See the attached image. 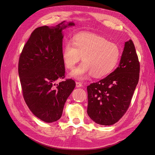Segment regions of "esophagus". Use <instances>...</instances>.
I'll list each match as a JSON object with an SVG mask.
<instances>
[{"instance_id":"1","label":"esophagus","mask_w":155,"mask_h":155,"mask_svg":"<svg viewBox=\"0 0 155 155\" xmlns=\"http://www.w3.org/2000/svg\"><path fill=\"white\" fill-rule=\"evenodd\" d=\"M83 86V85L82 84H81L80 82H76V87H82Z\"/></svg>"}]
</instances>
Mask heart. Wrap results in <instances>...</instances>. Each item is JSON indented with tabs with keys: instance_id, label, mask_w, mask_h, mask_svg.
I'll return each instance as SVG.
<instances>
[{
	"instance_id": "b5f03b06",
	"label": "heart",
	"mask_w": 155,
	"mask_h": 155,
	"mask_svg": "<svg viewBox=\"0 0 155 155\" xmlns=\"http://www.w3.org/2000/svg\"><path fill=\"white\" fill-rule=\"evenodd\" d=\"M82 56L83 61L71 72L70 76L79 80L91 74L95 78H102L115 68L120 50L116 44L102 36L82 32L74 37L73 43L68 42L64 45L62 59L66 68L73 70Z\"/></svg>"
}]
</instances>
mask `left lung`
<instances>
[{"label":"left lung","mask_w":155,"mask_h":155,"mask_svg":"<svg viewBox=\"0 0 155 155\" xmlns=\"http://www.w3.org/2000/svg\"><path fill=\"white\" fill-rule=\"evenodd\" d=\"M140 67L134 43L129 39L124 44L118 67L87 86V114L95 123L112 125L124 116L139 81Z\"/></svg>","instance_id":"left-lung-1"}]
</instances>
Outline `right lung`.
<instances>
[{"label":"right lung","mask_w":155,"mask_h":155,"mask_svg":"<svg viewBox=\"0 0 155 155\" xmlns=\"http://www.w3.org/2000/svg\"><path fill=\"white\" fill-rule=\"evenodd\" d=\"M75 26L63 21L55 26L39 27L32 32L19 57L18 72L24 99L30 110L46 123L61 117L65 102L75 87L64 78L62 59L63 30Z\"/></svg>","instance_id":"right-lung-1"}]
</instances>
